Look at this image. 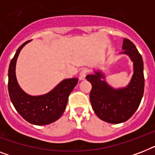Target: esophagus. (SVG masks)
Wrapping results in <instances>:
<instances>
[{"label":"esophagus","instance_id":"obj_1","mask_svg":"<svg viewBox=\"0 0 155 155\" xmlns=\"http://www.w3.org/2000/svg\"><path fill=\"white\" fill-rule=\"evenodd\" d=\"M87 71L86 69H83L80 73V75H79V79L80 80H84L85 79V76H86V74H87Z\"/></svg>","mask_w":155,"mask_h":155}]
</instances>
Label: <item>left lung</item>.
<instances>
[{
	"instance_id": "8db88e82",
	"label": "left lung",
	"mask_w": 155,
	"mask_h": 155,
	"mask_svg": "<svg viewBox=\"0 0 155 155\" xmlns=\"http://www.w3.org/2000/svg\"><path fill=\"white\" fill-rule=\"evenodd\" d=\"M121 54L130 56L134 63V75L127 87L115 89L104 80L100 71L86 76L92 84L90 101L92 109L104 121L119 124L129 120L138 108L144 93V74L142 55L130 40L123 41Z\"/></svg>"
}]
</instances>
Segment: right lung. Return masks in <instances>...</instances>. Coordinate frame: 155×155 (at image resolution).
I'll return each mask as SVG.
<instances>
[{
    "label": "right lung",
    "mask_w": 155,
    "mask_h": 155,
    "mask_svg": "<svg viewBox=\"0 0 155 155\" xmlns=\"http://www.w3.org/2000/svg\"><path fill=\"white\" fill-rule=\"evenodd\" d=\"M30 41L24 42L18 48L10 62L8 74V94L16 110L25 120L33 125H48L62 116L69 95L78 83V79L72 78L63 80L51 92L42 96L33 97L25 93L18 85L15 68L21 50Z\"/></svg>",
    "instance_id": "1"
}]
</instances>
